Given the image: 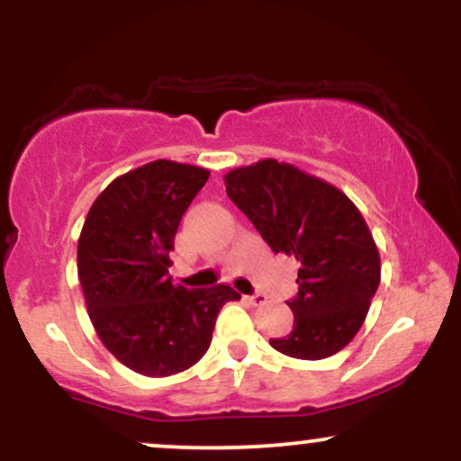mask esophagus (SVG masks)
<instances>
[{
	"mask_svg": "<svg viewBox=\"0 0 461 461\" xmlns=\"http://www.w3.org/2000/svg\"><path fill=\"white\" fill-rule=\"evenodd\" d=\"M245 299H247L251 305H264V303H267V297H264V294H260V293L251 294V297H245Z\"/></svg>",
	"mask_w": 461,
	"mask_h": 461,
	"instance_id": "34e87169",
	"label": "esophagus"
}]
</instances>
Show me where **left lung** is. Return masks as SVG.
Masks as SVG:
<instances>
[{
  "mask_svg": "<svg viewBox=\"0 0 461 461\" xmlns=\"http://www.w3.org/2000/svg\"><path fill=\"white\" fill-rule=\"evenodd\" d=\"M225 188L267 245L299 262V293L285 301L294 314L293 330L271 338V347L299 359L345 348L366 319L382 277L377 245L353 201L271 158L230 171Z\"/></svg>",
  "mask_w": 461,
  "mask_h": 461,
  "instance_id": "8db88e82",
  "label": "left lung"
}]
</instances>
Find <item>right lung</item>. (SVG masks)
<instances>
[{
    "label": "right lung",
    "instance_id": "obj_1",
    "mask_svg": "<svg viewBox=\"0 0 461 461\" xmlns=\"http://www.w3.org/2000/svg\"><path fill=\"white\" fill-rule=\"evenodd\" d=\"M210 171L156 160L116 177L95 199L77 242V275L95 331L121 364L168 377L197 364L216 316L240 294L184 288L168 267L179 221Z\"/></svg>",
    "mask_w": 461,
    "mask_h": 461
}]
</instances>
